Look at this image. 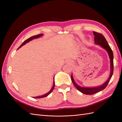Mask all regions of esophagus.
I'll list each match as a JSON object with an SVG mask.
<instances>
[{
	"label": "esophagus",
	"mask_w": 122,
	"mask_h": 122,
	"mask_svg": "<svg viewBox=\"0 0 122 122\" xmlns=\"http://www.w3.org/2000/svg\"><path fill=\"white\" fill-rule=\"evenodd\" d=\"M67 62H68V63H69V64H71V61H68Z\"/></svg>",
	"instance_id": "1"
}]
</instances>
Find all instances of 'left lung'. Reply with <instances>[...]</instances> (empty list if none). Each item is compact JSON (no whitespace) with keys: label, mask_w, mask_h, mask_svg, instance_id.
Instances as JSON below:
<instances>
[{"label":"left lung","mask_w":122,"mask_h":122,"mask_svg":"<svg viewBox=\"0 0 122 122\" xmlns=\"http://www.w3.org/2000/svg\"><path fill=\"white\" fill-rule=\"evenodd\" d=\"M93 34L95 36L94 40L95 44H97V45H99L103 48L105 49L109 55L110 61V74L109 77V78L107 80L105 83H103L100 86L94 87H84L79 86L75 82L74 79L72 74L71 80L73 84L74 85V86L79 91L86 95H93L104 90L107 86L108 83L112 76L113 72V54L111 48L110 47L107 42L106 41V40L104 36L102 34L95 31H93Z\"/></svg>","instance_id":"obj_1"}]
</instances>
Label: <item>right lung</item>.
<instances>
[{
    "instance_id": "right-lung-1",
    "label": "right lung",
    "mask_w": 122,
    "mask_h": 122,
    "mask_svg": "<svg viewBox=\"0 0 122 122\" xmlns=\"http://www.w3.org/2000/svg\"><path fill=\"white\" fill-rule=\"evenodd\" d=\"M43 34H39V35H36V36H31V37H30V38H29V39H28L27 40H26V41H25L21 44V46L18 48V49H19L20 47H21L23 45H25V44H26V43H28V42H29V41H31V40H32L33 39H36V38H40V37H41V36H43ZM54 86H55V82H54V81H53V86H52V88H51V90L49 92H48L47 93H46V94H45V95H42V96H38V97H34V98H44V97H47V96H48L51 92H52V91L53 90V89H54Z\"/></svg>"
}]
</instances>
